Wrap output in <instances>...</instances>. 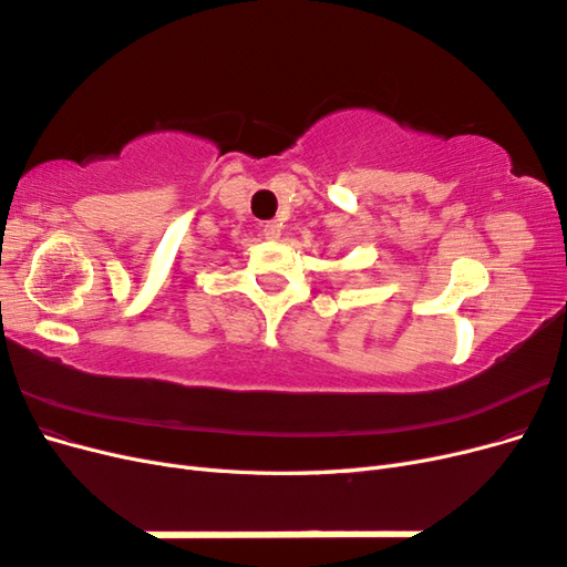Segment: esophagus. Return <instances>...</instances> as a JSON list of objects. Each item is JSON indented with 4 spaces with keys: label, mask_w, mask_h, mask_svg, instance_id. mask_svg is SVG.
<instances>
[{
    "label": "esophagus",
    "mask_w": 567,
    "mask_h": 567,
    "mask_svg": "<svg viewBox=\"0 0 567 567\" xmlns=\"http://www.w3.org/2000/svg\"><path fill=\"white\" fill-rule=\"evenodd\" d=\"M262 234H265V238H269V241H277V238L281 236V225L279 221H267V225L262 227Z\"/></svg>",
    "instance_id": "34e87169"
}]
</instances>
